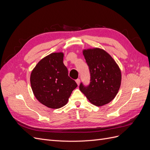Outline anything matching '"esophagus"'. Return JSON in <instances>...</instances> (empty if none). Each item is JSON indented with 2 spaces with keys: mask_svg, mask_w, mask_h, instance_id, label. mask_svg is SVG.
I'll list each match as a JSON object with an SVG mask.
<instances>
[{
  "mask_svg": "<svg viewBox=\"0 0 150 150\" xmlns=\"http://www.w3.org/2000/svg\"><path fill=\"white\" fill-rule=\"evenodd\" d=\"M76 82L77 84H78V85L79 86V84H80V79H77L76 80Z\"/></svg>",
  "mask_w": 150,
  "mask_h": 150,
  "instance_id": "esophagus-1",
  "label": "esophagus"
}]
</instances>
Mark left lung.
<instances>
[{
  "label": "left lung",
  "instance_id": "8db88e82",
  "mask_svg": "<svg viewBox=\"0 0 150 150\" xmlns=\"http://www.w3.org/2000/svg\"><path fill=\"white\" fill-rule=\"evenodd\" d=\"M83 55L89 66L90 83L79 89L90 103L101 106L111 102L120 89L121 72L112 57L104 50L93 48L83 50Z\"/></svg>",
  "mask_w": 150,
  "mask_h": 150
}]
</instances>
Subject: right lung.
<instances>
[{
	"instance_id": "obj_1",
	"label": "right lung",
	"mask_w": 150,
	"mask_h": 150,
	"mask_svg": "<svg viewBox=\"0 0 150 150\" xmlns=\"http://www.w3.org/2000/svg\"><path fill=\"white\" fill-rule=\"evenodd\" d=\"M64 54L54 52L42 59L30 74L32 90L36 99L49 108L65 106L78 85L68 76Z\"/></svg>"
}]
</instances>
